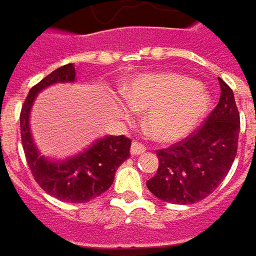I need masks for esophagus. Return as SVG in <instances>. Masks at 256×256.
<instances>
[{"instance_id":"1","label":"esophagus","mask_w":256,"mask_h":256,"mask_svg":"<svg viewBox=\"0 0 256 256\" xmlns=\"http://www.w3.org/2000/svg\"><path fill=\"white\" fill-rule=\"evenodd\" d=\"M146 151V146L145 145H142L141 142H132V145H131V155H141L142 152H145Z\"/></svg>"}]
</instances>
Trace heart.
<instances>
[{
  "label": "heart",
  "instance_id": "obj_1",
  "mask_svg": "<svg viewBox=\"0 0 256 256\" xmlns=\"http://www.w3.org/2000/svg\"><path fill=\"white\" fill-rule=\"evenodd\" d=\"M126 101L148 110L145 124L158 141H175L191 132L210 108V95L186 75L160 72L136 76L125 90ZM130 106H122L125 115Z\"/></svg>",
  "mask_w": 256,
  "mask_h": 256
}]
</instances>
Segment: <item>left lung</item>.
<instances>
[{
	"label": "left lung",
	"instance_id": "obj_1",
	"mask_svg": "<svg viewBox=\"0 0 256 256\" xmlns=\"http://www.w3.org/2000/svg\"><path fill=\"white\" fill-rule=\"evenodd\" d=\"M218 105L185 140L158 150V170L148 190L170 204L188 205L206 198L230 172L236 156L240 112L234 92L221 78Z\"/></svg>",
	"mask_w": 256,
	"mask_h": 256
}]
</instances>
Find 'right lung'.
<instances>
[{
  "label": "right lung",
  "mask_w": 256,
  "mask_h": 256,
  "mask_svg": "<svg viewBox=\"0 0 256 256\" xmlns=\"http://www.w3.org/2000/svg\"><path fill=\"white\" fill-rule=\"evenodd\" d=\"M72 81L75 66L66 64L34 85L21 108L20 126L26 164L36 184L51 196L74 204L91 201L112 185L115 171L131 155V140L125 135H110L95 141L84 152L61 162L41 156L30 132V112L35 96L50 85Z\"/></svg>",
  "instance_id": "add662e5"
}]
</instances>
